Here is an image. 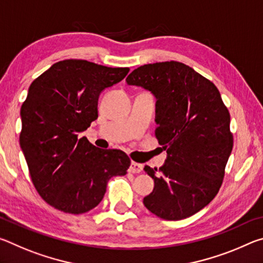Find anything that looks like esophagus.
Returning <instances> with one entry per match:
<instances>
[{"instance_id": "34e87169", "label": "esophagus", "mask_w": 263, "mask_h": 263, "mask_svg": "<svg viewBox=\"0 0 263 263\" xmlns=\"http://www.w3.org/2000/svg\"><path fill=\"white\" fill-rule=\"evenodd\" d=\"M141 171H142V164L141 163H138V162H135V161L131 162V166H130V168H128V172L133 173V174H137V173H140Z\"/></svg>"}]
</instances>
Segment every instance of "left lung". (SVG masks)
Wrapping results in <instances>:
<instances>
[{
    "mask_svg": "<svg viewBox=\"0 0 263 263\" xmlns=\"http://www.w3.org/2000/svg\"><path fill=\"white\" fill-rule=\"evenodd\" d=\"M126 82L157 97L155 137L167 151L159 171L144 168L154 180L144 205L166 220L195 215L219 191L233 148L230 112L219 90L179 61L140 66Z\"/></svg>",
    "mask_w": 263,
    "mask_h": 263,
    "instance_id": "1",
    "label": "left lung"
}]
</instances>
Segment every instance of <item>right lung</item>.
<instances>
[{
  "instance_id": "right-lung-1",
  "label": "right lung",
  "mask_w": 263,
  "mask_h": 263,
  "mask_svg": "<svg viewBox=\"0 0 263 263\" xmlns=\"http://www.w3.org/2000/svg\"><path fill=\"white\" fill-rule=\"evenodd\" d=\"M128 70L66 59L31 83L21 108L20 144L35 190L54 209L88 212L103 199L111 177L126 174V153L97 148L80 133L99 117L102 90Z\"/></svg>"
}]
</instances>
